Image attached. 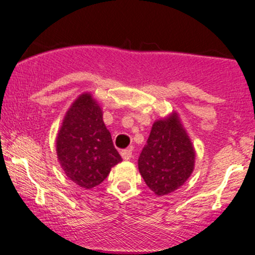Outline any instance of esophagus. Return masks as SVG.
Wrapping results in <instances>:
<instances>
[{"instance_id": "34e87169", "label": "esophagus", "mask_w": 255, "mask_h": 255, "mask_svg": "<svg viewBox=\"0 0 255 255\" xmlns=\"http://www.w3.org/2000/svg\"><path fill=\"white\" fill-rule=\"evenodd\" d=\"M121 156L125 160H129L131 158V150H124L121 151Z\"/></svg>"}]
</instances>
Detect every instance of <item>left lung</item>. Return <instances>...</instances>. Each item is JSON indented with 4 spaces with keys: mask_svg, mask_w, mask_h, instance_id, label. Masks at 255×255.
<instances>
[{
    "mask_svg": "<svg viewBox=\"0 0 255 255\" xmlns=\"http://www.w3.org/2000/svg\"><path fill=\"white\" fill-rule=\"evenodd\" d=\"M195 150L178 114L153 122L137 159L140 175L158 197L176 191L194 170Z\"/></svg>",
    "mask_w": 255,
    "mask_h": 255,
    "instance_id": "1",
    "label": "left lung"
}]
</instances>
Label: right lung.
<instances>
[{"instance_id": "right-lung-1", "label": "right lung", "mask_w": 255, "mask_h": 255, "mask_svg": "<svg viewBox=\"0 0 255 255\" xmlns=\"http://www.w3.org/2000/svg\"><path fill=\"white\" fill-rule=\"evenodd\" d=\"M57 159L69 180L91 189L122 160L105 127L103 111L90 92L73 102L56 137Z\"/></svg>"}]
</instances>
